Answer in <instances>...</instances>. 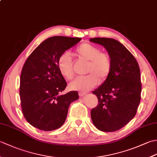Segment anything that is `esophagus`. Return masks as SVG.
Returning a JSON list of instances; mask_svg holds the SVG:
<instances>
[{"mask_svg": "<svg viewBox=\"0 0 157 157\" xmlns=\"http://www.w3.org/2000/svg\"><path fill=\"white\" fill-rule=\"evenodd\" d=\"M86 94H87V93L84 92H79V96H81V97H82V96H85Z\"/></svg>", "mask_w": 157, "mask_h": 157, "instance_id": "esophagus-1", "label": "esophagus"}]
</instances>
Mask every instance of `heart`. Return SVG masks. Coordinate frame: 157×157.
<instances>
[{"label": "heart", "mask_w": 157, "mask_h": 157, "mask_svg": "<svg viewBox=\"0 0 157 157\" xmlns=\"http://www.w3.org/2000/svg\"><path fill=\"white\" fill-rule=\"evenodd\" d=\"M74 56L80 61L88 62L86 73L83 77L75 78L69 84V88L74 90L88 91L103 82L109 76L112 70V60L107 52H101V49L89 43H84L76 48ZM58 69L63 78L67 80L74 76L73 62L68 52L59 56L57 61Z\"/></svg>", "instance_id": "heart-1"}]
</instances>
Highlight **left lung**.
Returning <instances> with one entry per match:
<instances>
[{
    "mask_svg": "<svg viewBox=\"0 0 157 157\" xmlns=\"http://www.w3.org/2000/svg\"><path fill=\"white\" fill-rule=\"evenodd\" d=\"M112 60V70L105 81L92 92L98 104L91 110L93 124L102 132H115L134 117L140 102L142 84L138 63L121 42L113 38H94Z\"/></svg>",
    "mask_w": 157,
    "mask_h": 157,
    "instance_id": "left-lung-1",
    "label": "left lung"
}]
</instances>
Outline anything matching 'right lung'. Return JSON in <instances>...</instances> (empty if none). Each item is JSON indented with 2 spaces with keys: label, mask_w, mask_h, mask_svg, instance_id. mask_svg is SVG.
Wrapping results in <instances>:
<instances>
[{
  "label": "right lung",
  "mask_w": 157,
  "mask_h": 157,
  "mask_svg": "<svg viewBox=\"0 0 157 157\" xmlns=\"http://www.w3.org/2000/svg\"><path fill=\"white\" fill-rule=\"evenodd\" d=\"M81 38L53 36L42 42L28 56L20 77L19 95L23 116L35 128L52 131L63 125L70 104L78 92L61 95L67 82L60 73L57 61Z\"/></svg>",
  "instance_id": "add662e5"
}]
</instances>
